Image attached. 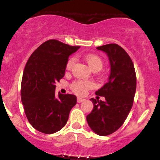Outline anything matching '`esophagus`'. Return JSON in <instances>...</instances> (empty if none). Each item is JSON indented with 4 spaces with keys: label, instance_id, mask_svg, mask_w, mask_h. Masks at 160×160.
Returning a JSON list of instances; mask_svg holds the SVG:
<instances>
[{
    "label": "esophagus",
    "instance_id": "obj_1",
    "mask_svg": "<svg viewBox=\"0 0 160 160\" xmlns=\"http://www.w3.org/2000/svg\"><path fill=\"white\" fill-rule=\"evenodd\" d=\"M85 101V99H83V98H77V102L78 103H81V102H83V101Z\"/></svg>",
    "mask_w": 160,
    "mask_h": 160
}]
</instances>
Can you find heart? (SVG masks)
Listing matches in <instances>:
<instances>
[{"instance_id": "heart-1", "label": "heart", "mask_w": 160, "mask_h": 160, "mask_svg": "<svg viewBox=\"0 0 160 160\" xmlns=\"http://www.w3.org/2000/svg\"><path fill=\"white\" fill-rule=\"evenodd\" d=\"M84 59L88 65L92 70H100L103 67V61L99 56L96 54H87L84 56ZM75 62V58L72 57L67 61L66 68L70 70L72 68V65ZM93 87V83L91 81L88 80H76L72 82L70 85V88L72 91L79 95L84 94L87 90L91 89Z\"/></svg>"}]
</instances>
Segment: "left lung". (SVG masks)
<instances>
[{"label":"left lung","mask_w":160,"mask_h":160,"mask_svg":"<svg viewBox=\"0 0 160 160\" xmlns=\"http://www.w3.org/2000/svg\"><path fill=\"white\" fill-rule=\"evenodd\" d=\"M97 49L108 56L111 72L107 83L95 92L105 100L90 99L93 108L87 122L93 132L105 136L118 129L128 117L136 90V75L130 56L120 46L113 43Z\"/></svg>","instance_id":"8db88e82"}]
</instances>
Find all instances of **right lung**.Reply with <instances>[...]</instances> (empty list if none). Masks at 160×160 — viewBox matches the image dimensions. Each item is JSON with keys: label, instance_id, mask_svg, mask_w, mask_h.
<instances>
[{"label": "right lung", "instance_id": "1", "mask_svg": "<svg viewBox=\"0 0 160 160\" xmlns=\"http://www.w3.org/2000/svg\"><path fill=\"white\" fill-rule=\"evenodd\" d=\"M79 48L48 40L34 51L25 65L22 102L28 122L38 132L52 134L63 128L77 104L75 95L59 93L56 96L55 89L65 75L69 56Z\"/></svg>", "mask_w": 160, "mask_h": 160}]
</instances>
